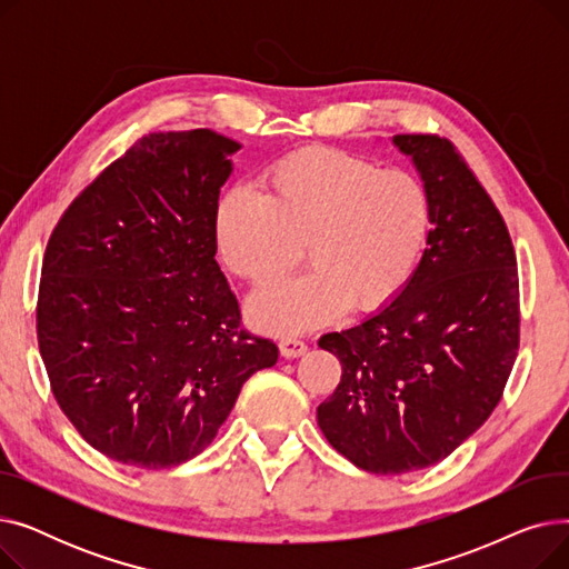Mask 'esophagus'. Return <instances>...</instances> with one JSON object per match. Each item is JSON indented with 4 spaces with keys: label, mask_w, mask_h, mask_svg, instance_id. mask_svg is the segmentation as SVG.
<instances>
[{
    "label": "esophagus",
    "mask_w": 569,
    "mask_h": 569,
    "mask_svg": "<svg viewBox=\"0 0 569 569\" xmlns=\"http://www.w3.org/2000/svg\"><path fill=\"white\" fill-rule=\"evenodd\" d=\"M279 350L283 357H288V360H295V357H302L309 350V346L297 337H281Z\"/></svg>",
    "instance_id": "34e87169"
}]
</instances>
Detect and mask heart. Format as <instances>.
Listing matches in <instances>:
<instances>
[{"label": "heart", "mask_w": 569, "mask_h": 569, "mask_svg": "<svg viewBox=\"0 0 569 569\" xmlns=\"http://www.w3.org/2000/svg\"><path fill=\"white\" fill-rule=\"evenodd\" d=\"M431 223L415 174L337 149H305L267 170L262 193L230 189L217 207L214 237L226 267L262 286L300 264L307 274L251 295L249 320L297 335L352 311H376L403 290Z\"/></svg>", "instance_id": "b5f03b06"}]
</instances>
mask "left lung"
I'll return each instance as SVG.
<instances>
[{
  "instance_id": "obj_1",
  "label": "left lung",
  "mask_w": 569,
  "mask_h": 569,
  "mask_svg": "<svg viewBox=\"0 0 569 569\" xmlns=\"http://www.w3.org/2000/svg\"><path fill=\"white\" fill-rule=\"evenodd\" d=\"M392 142L429 196L425 256L390 305L318 341L343 369L318 427L376 475L450 457L489 420L519 350L517 256L493 200L450 140Z\"/></svg>"
}]
</instances>
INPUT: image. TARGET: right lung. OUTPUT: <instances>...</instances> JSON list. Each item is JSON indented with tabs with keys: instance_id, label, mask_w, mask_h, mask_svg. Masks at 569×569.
I'll return each instance as SVG.
<instances>
[{
	"instance_id": "obj_1",
	"label": "right lung",
	"mask_w": 569,
	"mask_h": 569,
	"mask_svg": "<svg viewBox=\"0 0 569 569\" xmlns=\"http://www.w3.org/2000/svg\"><path fill=\"white\" fill-rule=\"evenodd\" d=\"M239 142L149 133L54 226L37 335L52 395L112 461L172 468L214 440L279 348L242 330L217 262L214 214Z\"/></svg>"
}]
</instances>
